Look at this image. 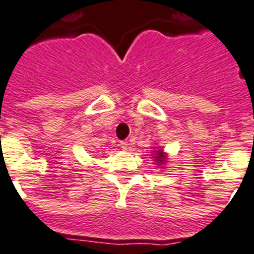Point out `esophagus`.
Wrapping results in <instances>:
<instances>
[{"instance_id":"esophagus-1","label":"esophagus","mask_w":254,"mask_h":254,"mask_svg":"<svg viewBox=\"0 0 254 254\" xmlns=\"http://www.w3.org/2000/svg\"><path fill=\"white\" fill-rule=\"evenodd\" d=\"M121 148H122L123 150H128V142L127 141L121 142Z\"/></svg>"}]
</instances>
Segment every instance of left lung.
<instances>
[{
  "label": "left lung",
  "instance_id": "8db88e82",
  "mask_svg": "<svg viewBox=\"0 0 254 254\" xmlns=\"http://www.w3.org/2000/svg\"><path fill=\"white\" fill-rule=\"evenodd\" d=\"M154 158H155V162H157L158 164H160V166H163V164L166 163V154L163 153L162 149H158V150L155 151Z\"/></svg>",
  "mask_w": 254,
  "mask_h": 254
}]
</instances>
